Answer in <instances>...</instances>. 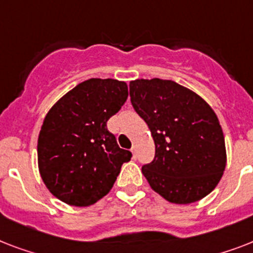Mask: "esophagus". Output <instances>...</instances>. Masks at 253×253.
<instances>
[{
    "label": "esophagus",
    "instance_id": "obj_1",
    "mask_svg": "<svg viewBox=\"0 0 253 253\" xmlns=\"http://www.w3.org/2000/svg\"><path fill=\"white\" fill-rule=\"evenodd\" d=\"M131 154H132V158H136V155H138V147H136V144H132V147H131Z\"/></svg>",
    "mask_w": 253,
    "mask_h": 253
}]
</instances>
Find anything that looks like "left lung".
I'll return each instance as SVG.
<instances>
[{"instance_id":"1","label":"left lung","mask_w":253,"mask_h":253,"mask_svg":"<svg viewBox=\"0 0 253 253\" xmlns=\"http://www.w3.org/2000/svg\"><path fill=\"white\" fill-rule=\"evenodd\" d=\"M131 103L148 125L155 159L142 172L172 204L197 202L214 190L226 168L218 117L204 98L172 80L130 83Z\"/></svg>"}]
</instances>
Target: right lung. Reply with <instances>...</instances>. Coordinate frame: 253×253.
Masks as SVG:
<instances>
[{
    "mask_svg": "<svg viewBox=\"0 0 253 253\" xmlns=\"http://www.w3.org/2000/svg\"><path fill=\"white\" fill-rule=\"evenodd\" d=\"M125 81L89 79L63 95L45 115L38 138V166L53 196L72 206H90L113 188L131 152L107 130L126 102Z\"/></svg>",
    "mask_w": 253,
    "mask_h": 253,
    "instance_id": "add662e5",
    "label": "right lung"
}]
</instances>
